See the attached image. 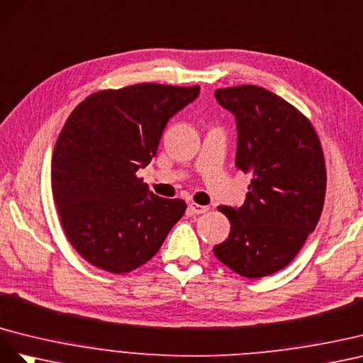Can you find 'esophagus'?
I'll list each match as a JSON object with an SVG mask.
<instances>
[{"instance_id":"obj_1","label":"esophagus","mask_w":363,"mask_h":363,"mask_svg":"<svg viewBox=\"0 0 363 363\" xmlns=\"http://www.w3.org/2000/svg\"><path fill=\"white\" fill-rule=\"evenodd\" d=\"M189 206H190V210H191L194 214H203V213H206V211L210 210L206 205H199V203H194V202H191Z\"/></svg>"}]
</instances>
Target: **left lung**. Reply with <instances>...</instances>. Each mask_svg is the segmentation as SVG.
<instances>
[{
  "label": "left lung",
  "mask_w": 363,
  "mask_h": 363,
  "mask_svg": "<svg viewBox=\"0 0 363 363\" xmlns=\"http://www.w3.org/2000/svg\"><path fill=\"white\" fill-rule=\"evenodd\" d=\"M214 96L234 113L235 165L252 179L242 206H219L231 231L213 252L242 277L272 275L294 260L323 213V147L310 120L271 91L240 85Z\"/></svg>",
  "instance_id": "8db88e82"
}]
</instances>
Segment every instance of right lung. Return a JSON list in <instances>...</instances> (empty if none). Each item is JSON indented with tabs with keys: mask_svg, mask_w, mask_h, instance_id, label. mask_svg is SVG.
Listing matches in <instances>:
<instances>
[{
	"mask_svg": "<svg viewBox=\"0 0 363 363\" xmlns=\"http://www.w3.org/2000/svg\"><path fill=\"white\" fill-rule=\"evenodd\" d=\"M201 88L138 84L79 103L51 160V190L72 247L92 266L126 274L160 251L187 208L149 191L137 170L157 155L167 121Z\"/></svg>",
	"mask_w": 363,
	"mask_h": 363,
	"instance_id": "right-lung-1",
	"label": "right lung"
}]
</instances>
